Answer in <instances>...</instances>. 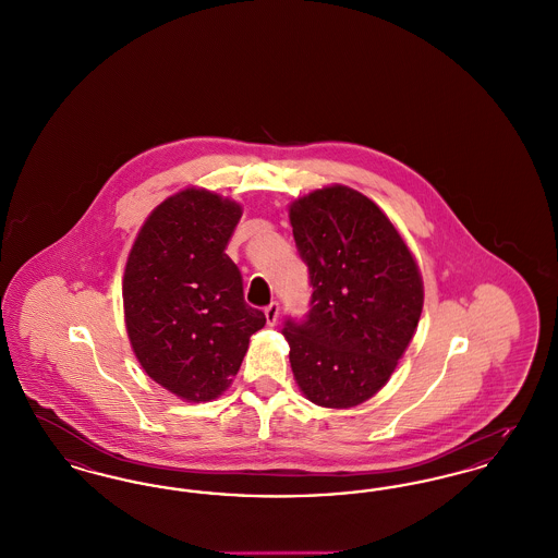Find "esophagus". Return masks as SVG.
Instances as JSON below:
<instances>
[{
  "instance_id": "1",
  "label": "esophagus",
  "mask_w": 558,
  "mask_h": 558,
  "mask_svg": "<svg viewBox=\"0 0 558 558\" xmlns=\"http://www.w3.org/2000/svg\"><path fill=\"white\" fill-rule=\"evenodd\" d=\"M280 318V305L278 301H271L266 307V319L269 326H276V322Z\"/></svg>"
}]
</instances>
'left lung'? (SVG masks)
I'll return each instance as SVG.
<instances>
[{
    "label": "left lung",
    "instance_id": "8db88e82",
    "mask_svg": "<svg viewBox=\"0 0 558 558\" xmlns=\"http://www.w3.org/2000/svg\"><path fill=\"white\" fill-rule=\"evenodd\" d=\"M312 301L282 335L305 398L353 408L387 385L423 312V278L396 226L368 196L316 190L289 209Z\"/></svg>",
    "mask_w": 558,
    "mask_h": 558
}]
</instances>
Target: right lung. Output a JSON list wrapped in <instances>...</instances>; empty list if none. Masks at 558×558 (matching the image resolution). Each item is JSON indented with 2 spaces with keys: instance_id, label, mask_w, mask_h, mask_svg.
Here are the masks:
<instances>
[{
  "instance_id": "add662e5",
  "label": "right lung",
  "mask_w": 558,
  "mask_h": 558,
  "mask_svg": "<svg viewBox=\"0 0 558 558\" xmlns=\"http://www.w3.org/2000/svg\"><path fill=\"white\" fill-rule=\"evenodd\" d=\"M240 215L239 203L187 187L148 215L128 257L123 307L133 353L153 380L186 401L221 396L251 335L266 326L226 255Z\"/></svg>"
}]
</instances>
